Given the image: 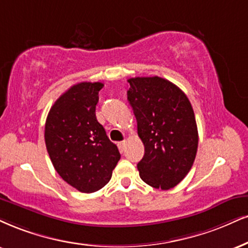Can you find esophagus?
<instances>
[{
  "label": "esophagus",
  "instance_id": "esophagus-1",
  "mask_svg": "<svg viewBox=\"0 0 248 248\" xmlns=\"http://www.w3.org/2000/svg\"><path fill=\"white\" fill-rule=\"evenodd\" d=\"M125 147H126V141H122V142H118V148H119V151H121V152H123L124 149H125Z\"/></svg>",
  "mask_w": 248,
  "mask_h": 248
}]
</instances>
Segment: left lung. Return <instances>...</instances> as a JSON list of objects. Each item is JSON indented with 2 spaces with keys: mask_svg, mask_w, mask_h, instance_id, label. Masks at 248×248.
Masks as SVG:
<instances>
[{
  "mask_svg": "<svg viewBox=\"0 0 248 248\" xmlns=\"http://www.w3.org/2000/svg\"><path fill=\"white\" fill-rule=\"evenodd\" d=\"M127 81V100L145 146V155L137 164L140 178L155 188L175 187L197 155L199 136L191 102L175 84L156 76Z\"/></svg>",
  "mask_w": 248,
  "mask_h": 248,
  "instance_id": "obj_1",
  "label": "left lung"
}]
</instances>
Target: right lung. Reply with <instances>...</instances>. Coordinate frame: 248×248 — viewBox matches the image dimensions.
Instances as JSON below:
<instances>
[{"mask_svg":"<svg viewBox=\"0 0 248 248\" xmlns=\"http://www.w3.org/2000/svg\"><path fill=\"white\" fill-rule=\"evenodd\" d=\"M102 87V82L73 85L55 101L46 121V147L55 170L82 193L102 188L121 158L95 116Z\"/></svg>","mask_w":248,"mask_h":248,"instance_id":"1","label":"right lung"}]
</instances>
